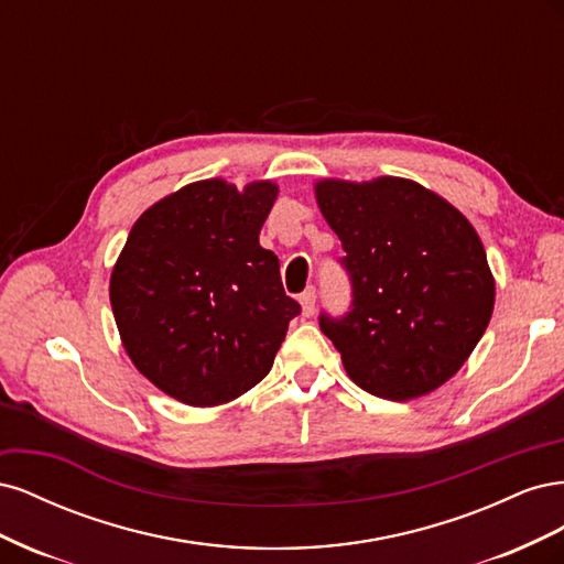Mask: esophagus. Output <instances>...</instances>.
<instances>
[{"label":"esophagus","instance_id":"obj_1","mask_svg":"<svg viewBox=\"0 0 564 564\" xmlns=\"http://www.w3.org/2000/svg\"><path fill=\"white\" fill-rule=\"evenodd\" d=\"M301 308H303V315L305 317H311L313 313H315V301H317V292H315V286H308L305 289V292L301 294Z\"/></svg>","mask_w":564,"mask_h":564}]
</instances>
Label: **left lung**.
<instances>
[{
	"label": "left lung",
	"mask_w": 564,
	"mask_h": 564,
	"mask_svg": "<svg viewBox=\"0 0 564 564\" xmlns=\"http://www.w3.org/2000/svg\"><path fill=\"white\" fill-rule=\"evenodd\" d=\"M317 204L346 256V313L319 329L348 377L383 400H412L452 379L494 311L485 247L464 214L404 178L322 181Z\"/></svg>",
	"instance_id": "1"
}]
</instances>
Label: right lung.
Wrapping results in <instances>:
<instances>
[{
	"instance_id": "obj_1",
	"label": "right lung",
	"mask_w": 564,
	"mask_h": 564,
	"mask_svg": "<svg viewBox=\"0 0 564 564\" xmlns=\"http://www.w3.org/2000/svg\"><path fill=\"white\" fill-rule=\"evenodd\" d=\"M278 187L202 181L150 207L112 270L110 303L133 365L166 395L224 404L268 377L301 305L259 245Z\"/></svg>"
}]
</instances>
